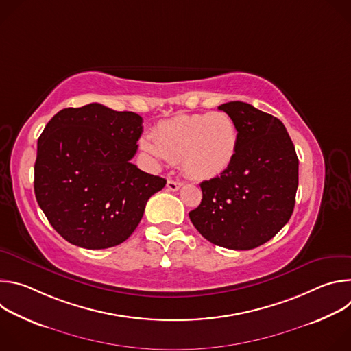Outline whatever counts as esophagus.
Returning <instances> with one entry per match:
<instances>
[{"instance_id": "esophagus-1", "label": "esophagus", "mask_w": 351, "mask_h": 351, "mask_svg": "<svg viewBox=\"0 0 351 351\" xmlns=\"http://www.w3.org/2000/svg\"><path fill=\"white\" fill-rule=\"evenodd\" d=\"M180 186H182V183H180V182H176V180H172V179H169V180L167 182V187H168L169 190H172V191L179 190V189H180Z\"/></svg>"}]
</instances>
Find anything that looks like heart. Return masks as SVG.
Segmentation results:
<instances>
[{
	"instance_id": "heart-1",
	"label": "heart",
	"mask_w": 351,
	"mask_h": 351,
	"mask_svg": "<svg viewBox=\"0 0 351 351\" xmlns=\"http://www.w3.org/2000/svg\"><path fill=\"white\" fill-rule=\"evenodd\" d=\"M153 136L141 138L144 152L161 162L179 161L183 172L198 180L222 175L233 164L239 148L237 126L222 111L162 121Z\"/></svg>"
}]
</instances>
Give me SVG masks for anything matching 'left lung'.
Wrapping results in <instances>:
<instances>
[{
  "mask_svg": "<svg viewBox=\"0 0 351 351\" xmlns=\"http://www.w3.org/2000/svg\"><path fill=\"white\" fill-rule=\"evenodd\" d=\"M218 108L237 126V154L221 176L199 183L202 203L189 217L208 241L230 250H252L272 239L290 219L298 158L278 118L241 101Z\"/></svg>",
  "mask_w": 351,
  "mask_h": 351,
  "instance_id": "1",
  "label": "left lung"
}]
</instances>
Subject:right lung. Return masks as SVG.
Masks as SVG:
<instances>
[{
  "label": "right lung",
  "mask_w": 351,
  "mask_h": 351,
  "mask_svg": "<svg viewBox=\"0 0 351 351\" xmlns=\"http://www.w3.org/2000/svg\"><path fill=\"white\" fill-rule=\"evenodd\" d=\"M141 123L134 112L93 103L60 111L44 128L34 194L66 241L88 250L123 243L141 221L148 198L167 184L130 162Z\"/></svg>",
  "instance_id": "obj_1"
}]
</instances>
